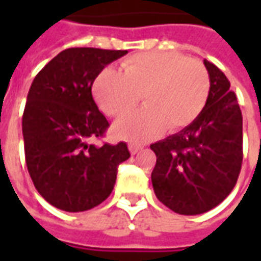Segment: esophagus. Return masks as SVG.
<instances>
[{"instance_id":"obj_1","label":"esophagus","mask_w":261,"mask_h":261,"mask_svg":"<svg viewBox=\"0 0 261 261\" xmlns=\"http://www.w3.org/2000/svg\"><path fill=\"white\" fill-rule=\"evenodd\" d=\"M128 149H130V152L133 153V155H136V153H138L141 151L142 147L141 145H137V144H130V145H128Z\"/></svg>"}]
</instances>
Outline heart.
Wrapping results in <instances>:
<instances>
[{"label":"heart","mask_w":261,"mask_h":261,"mask_svg":"<svg viewBox=\"0 0 261 261\" xmlns=\"http://www.w3.org/2000/svg\"><path fill=\"white\" fill-rule=\"evenodd\" d=\"M123 72L105 69L93 84V96L109 116L120 117L114 136L131 142H147L164 133L186 128L205 108L210 75L201 61L176 53H141L121 64Z\"/></svg>","instance_id":"1"}]
</instances>
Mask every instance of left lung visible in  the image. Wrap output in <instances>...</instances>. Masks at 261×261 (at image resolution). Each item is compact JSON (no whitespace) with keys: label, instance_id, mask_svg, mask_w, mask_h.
Here are the masks:
<instances>
[{"label":"left lung","instance_id":"left-lung-1","mask_svg":"<svg viewBox=\"0 0 261 261\" xmlns=\"http://www.w3.org/2000/svg\"><path fill=\"white\" fill-rule=\"evenodd\" d=\"M210 75L207 105L196 121L151 145L156 155L153 192L181 215L207 213L229 196L241 173L242 112L221 69L204 60Z\"/></svg>","mask_w":261,"mask_h":261}]
</instances>
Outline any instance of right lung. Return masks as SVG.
I'll use <instances>...</instances> for the list:
<instances>
[{"mask_svg":"<svg viewBox=\"0 0 261 261\" xmlns=\"http://www.w3.org/2000/svg\"><path fill=\"white\" fill-rule=\"evenodd\" d=\"M127 50L67 48L33 80L22 117L26 166L40 196L56 208L80 213L113 190L117 166L130 158L125 142L97 147L89 140L109 127L92 97V84Z\"/></svg>","mask_w":261,"mask_h":261,"instance_id":"right-lung-1","label":"right lung"}]
</instances>
